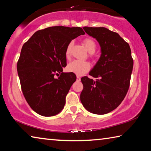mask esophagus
<instances>
[{
    "label": "esophagus",
    "mask_w": 151,
    "mask_h": 151,
    "mask_svg": "<svg viewBox=\"0 0 151 151\" xmlns=\"http://www.w3.org/2000/svg\"><path fill=\"white\" fill-rule=\"evenodd\" d=\"M76 81H81V77H79V76H76Z\"/></svg>",
    "instance_id": "obj_1"
}]
</instances>
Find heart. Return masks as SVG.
<instances>
[{"mask_svg": "<svg viewBox=\"0 0 151 151\" xmlns=\"http://www.w3.org/2000/svg\"><path fill=\"white\" fill-rule=\"evenodd\" d=\"M73 42H70L68 45L67 47L65 50V57L66 58H70L71 49L73 47ZM83 44L85 46V47L87 50L90 53H94L95 52L96 48V45L94 40L90 39V38H86L83 40ZM91 65L87 61L83 60H75L73 62L70 63L67 65L66 69L69 73H72L75 74L78 76H82L85 75L88 71L90 70Z\"/></svg>", "mask_w": 151, "mask_h": 151, "instance_id": "heart-1", "label": "heart"}]
</instances>
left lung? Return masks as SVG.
Wrapping results in <instances>:
<instances>
[{"mask_svg":"<svg viewBox=\"0 0 151 151\" xmlns=\"http://www.w3.org/2000/svg\"><path fill=\"white\" fill-rule=\"evenodd\" d=\"M87 34L96 39L101 55L88 76L81 78L83 90L81 101L92 113L104 114L115 109L128 92L133 67L129 45L115 32L104 27H83Z\"/></svg>","mask_w":151,"mask_h":151,"instance_id":"1","label":"left lung"}]
</instances>
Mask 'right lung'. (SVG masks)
Returning a JSON list of instances; mask_svg holds the SVG:
<instances>
[{"mask_svg": "<svg viewBox=\"0 0 151 151\" xmlns=\"http://www.w3.org/2000/svg\"><path fill=\"white\" fill-rule=\"evenodd\" d=\"M81 35L85 32L81 27H51L35 32L22 46L17 63L20 86L30 108L40 115L55 116L65 106L76 79L75 74L63 73L65 50Z\"/></svg>", "mask_w": 151, "mask_h": 151, "instance_id": "right-lung-1", "label": "right lung"}]
</instances>
